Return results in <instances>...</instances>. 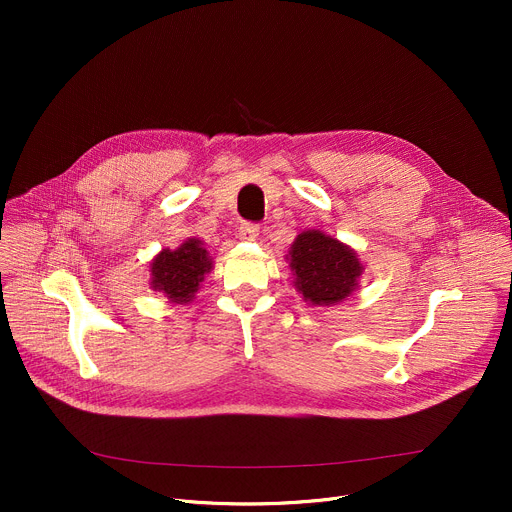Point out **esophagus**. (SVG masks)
I'll list each match as a JSON object with an SVG mask.
<instances>
[{
	"mask_svg": "<svg viewBox=\"0 0 512 512\" xmlns=\"http://www.w3.org/2000/svg\"><path fill=\"white\" fill-rule=\"evenodd\" d=\"M259 236V226L257 224H242L238 228V238L240 240H255Z\"/></svg>",
	"mask_w": 512,
	"mask_h": 512,
	"instance_id": "obj_1",
	"label": "esophagus"
}]
</instances>
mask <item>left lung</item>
I'll use <instances>...</instances> for the list:
<instances>
[{
	"label": "left lung",
	"instance_id": "8db88e82",
	"mask_svg": "<svg viewBox=\"0 0 512 512\" xmlns=\"http://www.w3.org/2000/svg\"><path fill=\"white\" fill-rule=\"evenodd\" d=\"M286 259H290L294 288L315 307H330L351 297L365 270L351 247L319 230L294 238Z\"/></svg>",
	"mask_w": 512,
	"mask_h": 512
}]
</instances>
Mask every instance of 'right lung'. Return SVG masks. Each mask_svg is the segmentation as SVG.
Returning <instances> with one entry per match:
<instances>
[{
  "instance_id": "obj_1",
  "label": "right lung",
  "mask_w": 512,
  "mask_h": 512,
  "mask_svg": "<svg viewBox=\"0 0 512 512\" xmlns=\"http://www.w3.org/2000/svg\"><path fill=\"white\" fill-rule=\"evenodd\" d=\"M211 267L213 261L203 242L188 238L178 249H164L151 261V288L164 292L172 303H191Z\"/></svg>"
}]
</instances>
